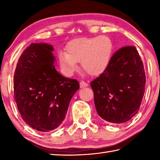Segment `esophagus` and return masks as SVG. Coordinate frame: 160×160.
<instances>
[{
	"label": "esophagus",
	"instance_id": "obj_1",
	"mask_svg": "<svg viewBox=\"0 0 160 160\" xmlns=\"http://www.w3.org/2000/svg\"><path fill=\"white\" fill-rule=\"evenodd\" d=\"M80 88H85V87H88V84L85 82V81H81L80 82Z\"/></svg>",
	"mask_w": 160,
	"mask_h": 160
}]
</instances>
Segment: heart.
<instances>
[{
  "mask_svg": "<svg viewBox=\"0 0 160 160\" xmlns=\"http://www.w3.org/2000/svg\"><path fill=\"white\" fill-rule=\"evenodd\" d=\"M66 51L58 52V57L61 68L67 74H72L81 61L87 73L96 76L108 68L112 58L113 44L106 36L78 38L69 42Z\"/></svg>",
  "mask_w": 160,
  "mask_h": 160,
  "instance_id": "heart-1",
  "label": "heart"
}]
</instances>
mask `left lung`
I'll list each match as a JSON object with an SVG mask.
<instances>
[{"label":"left lung","instance_id":"obj_1","mask_svg":"<svg viewBox=\"0 0 160 160\" xmlns=\"http://www.w3.org/2000/svg\"><path fill=\"white\" fill-rule=\"evenodd\" d=\"M145 83L144 66L136 48H121L106 70L90 83L98 115L112 123L130 120L140 109Z\"/></svg>","mask_w":160,"mask_h":160}]
</instances>
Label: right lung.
<instances>
[{
    "instance_id": "add662e5",
    "label": "right lung",
    "mask_w": 160,
    "mask_h": 160,
    "mask_svg": "<svg viewBox=\"0 0 160 160\" xmlns=\"http://www.w3.org/2000/svg\"><path fill=\"white\" fill-rule=\"evenodd\" d=\"M52 45L32 43L22 53L14 74V97L25 122L37 131L57 128L66 117L78 80L63 77L54 66Z\"/></svg>"
}]
</instances>
